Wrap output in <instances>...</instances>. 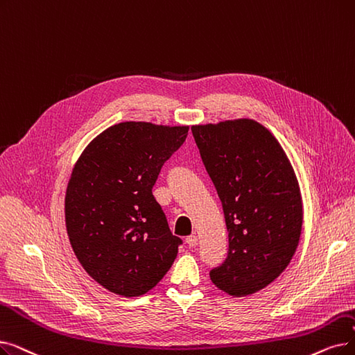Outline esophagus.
<instances>
[{
    "label": "esophagus",
    "instance_id": "34e87169",
    "mask_svg": "<svg viewBox=\"0 0 355 355\" xmlns=\"http://www.w3.org/2000/svg\"><path fill=\"white\" fill-rule=\"evenodd\" d=\"M186 242H187V245L190 246V248H194V246H197V236L196 235H190V236H187V239H186Z\"/></svg>",
    "mask_w": 355,
    "mask_h": 355
}]
</instances>
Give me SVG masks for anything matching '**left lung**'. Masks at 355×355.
I'll use <instances>...</instances> for the list:
<instances>
[{"label":"left lung","mask_w":355,"mask_h":355,"mask_svg":"<svg viewBox=\"0 0 355 355\" xmlns=\"http://www.w3.org/2000/svg\"><path fill=\"white\" fill-rule=\"evenodd\" d=\"M229 232L223 264L210 280L230 296H248L279 277L299 245V182L282 145L251 119L191 128Z\"/></svg>","instance_id":"1"}]
</instances>
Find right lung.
Listing matches in <instances>:
<instances>
[{"label":"right lung","instance_id":"right-lung-1","mask_svg":"<svg viewBox=\"0 0 355 355\" xmlns=\"http://www.w3.org/2000/svg\"><path fill=\"white\" fill-rule=\"evenodd\" d=\"M187 135L189 126L123 121L92 139L72 169L65 196L72 250L88 275L119 296L145 295L178 254L182 241L152 187Z\"/></svg>","mask_w":355,"mask_h":355}]
</instances>
